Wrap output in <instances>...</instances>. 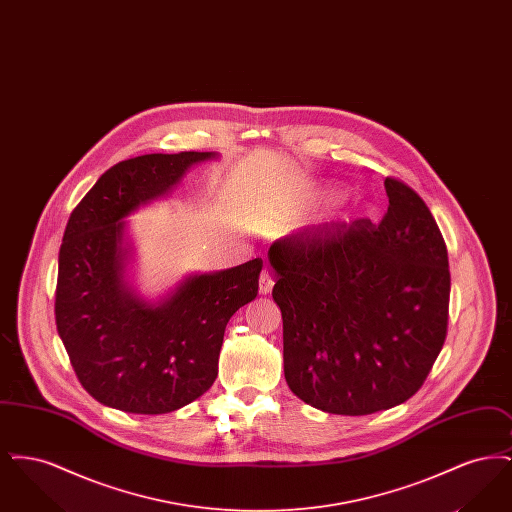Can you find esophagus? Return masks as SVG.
I'll return each instance as SVG.
<instances>
[{
  "instance_id": "1",
  "label": "esophagus",
  "mask_w": 512,
  "mask_h": 512,
  "mask_svg": "<svg viewBox=\"0 0 512 512\" xmlns=\"http://www.w3.org/2000/svg\"><path fill=\"white\" fill-rule=\"evenodd\" d=\"M272 286H274V278H272V274L265 268V270L261 272V276H259V293H261V295H268V293L272 292Z\"/></svg>"
}]
</instances>
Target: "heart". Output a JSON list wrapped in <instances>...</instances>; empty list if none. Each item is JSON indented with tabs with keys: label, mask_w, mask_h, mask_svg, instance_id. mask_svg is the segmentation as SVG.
<instances>
[{
	"label": "heart",
	"mask_w": 512,
	"mask_h": 512,
	"mask_svg": "<svg viewBox=\"0 0 512 512\" xmlns=\"http://www.w3.org/2000/svg\"><path fill=\"white\" fill-rule=\"evenodd\" d=\"M326 195L332 199V201H338V199H341L343 197V192H341L340 188H328L326 190ZM361 213H365V211H357V215H361Z\"/></svg>",
	"instance_id": "b5f03b06"
}]
</instances>
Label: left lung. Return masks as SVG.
Returning <instances> with one entry per match:
<instances>
[{
  "label": "left lung",
  "instance_id": "left-lung-1",
  "mask_svg": "<svg viewBox=\"0 0 512 512\" xmlns=\"http://www.w3.org/2000/svg\"><path fill=\"white\" fill-rule=\"evenodd\" d=\"M390 207L336 232H299L268 249L284 322L290 390L324 413L363 416L405 403L447 334V247L420 195L386 178Z\"/></svg>",
  "mask_w": 512,
  "mask_h": 512
}]
</instances>
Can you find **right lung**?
<instances>
[{
	"mask_svg": "<svg viewBox=\"0 0 512 512\" xmlns=\"http://www.w3.org/2000/svg\"><path fill=\"white\" fill-rule=\"evenodd\" d=\"M217 151L140 155L101 174L74 209L59 251L55 322L74 372L94 399L124 413L192 403L219 374L224 328L259 290L261 259L195 272L157 299L132 286L136 247L126 217L169 197Z\"/></svg>",
	"mask_w": 512,
	"mask_h": 512,
	"instance_id": "add662e5",
	"label": "right lung"
}]
</instances>
